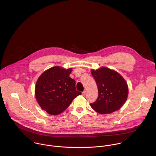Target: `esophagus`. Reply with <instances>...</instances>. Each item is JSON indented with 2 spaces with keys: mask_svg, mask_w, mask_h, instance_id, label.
<instances>
[{
  "mask_svg": "<svg viewBox=\"0 0 156 156\" xmlns=\"http://www.w3.org/2000/svg\"><path fill=\"white\" fill-rule=\"evenodd\" d=\"M82 95H83V96H85V95H86V91H85V90H84L83 92H82Z\"/></svg>",
  "mask_w": 156,
  "mask_h": 156,
  "instance_id": "esophagus-1",
  "label": "esophagus"
}]
</instances>
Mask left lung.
<instances>
[{
    "instance_id": "8db88e82",
    "label": "left lung",
    "mask_w": 156,
    "mask_h": 156,
    "mask_svg": "<svg viewBox=\"0 0 156 156\" xmlns=\"http://www.w3.org/2000/svg\"><path fill=\"white\" fill-rule=\"evenodd\" d=\"M91 74L98 90L97 100L90 103L92 108L101 114L111 113L121 108L128 96V86L124 79L107 67L92 69Z\"/></svg>"
}]
</instances>
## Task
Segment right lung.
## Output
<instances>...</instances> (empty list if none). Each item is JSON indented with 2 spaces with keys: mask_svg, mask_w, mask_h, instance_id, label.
I'll use <instances>...</instances> for the list:
<instances>
[{
  "mask_svg": "<svg viewBox=\"0 0 156 156\" xmlns=\"http://www.w3.org/2000/svg\"><path fill=\"white\" fill-rule=\"evenodd\" d=\"M72 68L52 67L38 78L35 86L36 100L48 113L56 115L64 111L73 99L82 93L76 89V82L69 77Z\"/></svg>",
  "mask_w": 156,
  "mask_h": 156,
  "instance_id": "obj_1",
  "label": "right lung"
}]
</instances>
